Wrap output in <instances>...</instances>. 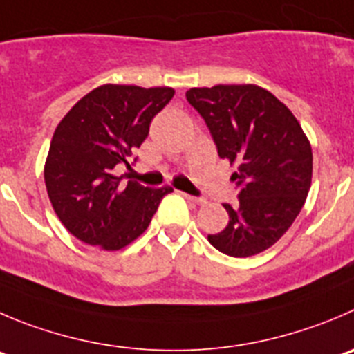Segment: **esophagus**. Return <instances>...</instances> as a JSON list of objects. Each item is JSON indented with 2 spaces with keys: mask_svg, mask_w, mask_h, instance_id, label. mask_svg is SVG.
Masks as SVG:
<instances>
[{
  "mask_svg": "<svg viewBox=\"0 0 354 354\" xmlns=\"http://www.w3.org/2000/svg\"><path fill=\"white\" fill-rule=\"evenodd\" d=\"M184 198H186L189 203H194V205H203L205 200L203 198H196V196H191V194H184Z\"/></svg>",
  "mask_w": 354,
  "mask_h": 354,
  "instance_id": "esophagus-1",
  "label": "esophagus"
}]
</instances>
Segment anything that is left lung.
Here are the masks:
<instances>
[{
	"mask_svg": "<svg viewBox=\"0 0 354 354\" xmlns=\"http://www.w3.org/2000/svg\"><path fill=\"white\" fill-rule=\"evenodd\" d=\"M187 102L203 116L222 160L236 171L238 203H224L230 222L208 241L231 257L261 254L280 240L311 187L313 151L283 102L257 85L189 88Z\"/></svg>",
	"mask_w": 354,
	"mask_h": 354,
	"instance_id": "8db88e82",
	"label": "left lung"
}]
</instances>
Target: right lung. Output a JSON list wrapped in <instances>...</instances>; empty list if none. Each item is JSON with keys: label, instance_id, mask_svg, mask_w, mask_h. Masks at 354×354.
<instances>
[{"label": "right lung", "instance_id": "1", "mask_svg": "<svg viewBox=\"0 0 354 354\" xmlns=\"http://www.w3.org/2000/svg\"><path fill=\"white\" fill-rule=\"evenodd\" d=\"M170 86H97L57 124L45 161L50 203L67 231L102 250H121L147 230L170 186H124L118 163L146 140L151 120L170 102Z\"/></svg>", "mask_w": 354, "mask_h": 354}]
</instances>
